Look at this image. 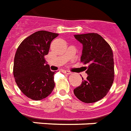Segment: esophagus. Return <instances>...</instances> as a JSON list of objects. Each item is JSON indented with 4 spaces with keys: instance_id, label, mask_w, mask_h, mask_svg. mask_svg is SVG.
I'll use <instances>...</instances> for the list:
<instances>
[{
    "instance_id": "obj_1",
    "label": "esophagus",
    "mask_w": 131,
    "mask_h": 131,
    "mask_svg": "<svg viewBox=\"0 0 131 131\" xmlns=\"http://www.w3.org/2000/svg\"><path fill=\"white\" fill-rule=\"evenodd\" d=\"M63 72H64V73H66V74H71V72H70L69 71L67 70H64L63 71Z\"/></svg>"
}]
</instances>
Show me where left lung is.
<instances>
[{
    "instance_id": "1",
    "label": "left lung",
    "mask_w": 131,
    "mask_h": 131,
    "mask_svg": "<svg viewBox=\"0 0 131 131\" xmlns=\"http://www.w3.org/2000/svg\"><path fill=\"white\" fill-rule=\"evenodd\" d=\"M83 44L80 61L88 64L86 80L73 90L79 100L84 103L96 102L104 97L112 87L115 71L112 48L97 33L75 35Z\"/></svg>"
}]
</instances>
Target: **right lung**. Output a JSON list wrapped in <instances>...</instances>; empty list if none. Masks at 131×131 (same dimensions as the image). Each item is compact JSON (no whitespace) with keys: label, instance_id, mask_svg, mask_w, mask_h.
<instances>
[{"label":"right lung","instance_id":"right-lung-1","mask_svg":"<svg viewBox=\"0 0 131 131\" xmlns=\"http://www.w3.org/2000/svg\"><path fill=\"white\" fill-rule=\"evenodd\" d=\"M58 36L37 31L25 39L16 50L13 68L15 81L21 92L32 100L45 99L54 89L55 71H51L44 56Z\"/></svg>","mask_w":131,"mask_h":131}]
</instances>
